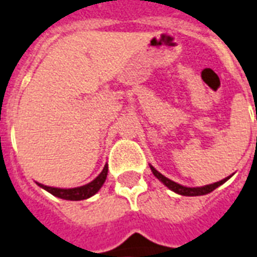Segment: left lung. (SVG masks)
<instances>
[{"label":"left lung","instance_id":"obj_1","mask_svg":"<svg viewBox=\"0 0 257 257\" xmlns=\"http://www.w3.org/2000/svg\"><path fill=\"white\" fill-rule=\"evenodd\" d=\"M150 168H151V171H153L154 175L157 176L158 179L161 180L164 186H167L170 190H172L174 192H176V194L184 195V196H199V195L210 194V192H212L215 188H217V187L221 186V184L225 183V182L229 179V176H228V178H225V179L220 180V182H216V183L208 184V186H204V187H184L175 183V182H172V180H170L164 175H162L161 172H158L153 166H150Z\"/></svg>","mask_w":257,"mask_h":257}]
</instances>
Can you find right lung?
<instances>
[{
	"mask_svg": "<svg viewBox=\"0 0 257 257\" xmlns=\"http://www.w3.org/2000/svg\"><path fill=\"white\" fill-rule=\"evenodd\" d=\"M107 170L108 166L106 164L102 172L96 176L93 182H90V183L82 187H77V188H55V187H47L40 183H38V186L42 187L44 190H46L47 192H50L51 195H54L57 198L65 199V200H83V199H87L95 195L99 191L100 187L103 186L106 176H107Z\"/></svg>",
	"mask_w": 257,
	"mask_h": 257,
	"instance_id": "1",
	"label": "right lung"
}]
</instances>
